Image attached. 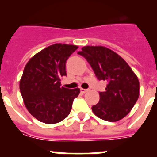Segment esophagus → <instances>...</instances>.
Wrapping results in <instances>:
<instances>
[{"instance_id": "1", "label": "esophagus", "mask_w": 157, "mask_h": 157, "mask_svg": "<svg viewBox=\"0 0 157 157\" xmlns=\"http://www.w3.org/2000/svg\"><path fill=\"white\" fill-rule=\"evenodd\" d=\"M80 90H81L82 93H83V94H85V93L88 92L89 90H88V89H82V88H81V89H80Z\"/></svg>"}]
</instances>
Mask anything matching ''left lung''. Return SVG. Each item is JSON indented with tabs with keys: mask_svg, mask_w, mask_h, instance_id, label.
<instances>
[{
	"mask_svg": "<svg viewBox=\"0 0 157 157\" xmlns=\"http://www.w3.org/2000/svg\"><path fill=\"white\" fill-rule=\"evenodd\" d=\"M85 57L98 80L107 82L92 110L100 119L116 122L125 117L138 101L139 81L127 62L103 46H85L78 52Z\"/></svg>",
	"mask_w": 157,
	"mask_h": 157,
	"instance_id": "8db88e82",
	"label": "left lung"
}]
</instances>
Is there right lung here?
I'll return each mask as SVG.
<instances>
[{
	"instance_id": "obj_1",
	"label": "right lung",
	"mask_w": 157,
	"mask_h": 157,
	"mask_svg": "<svg viewBox=\"0 0 157 157\" xmlns=\"http://www.w3.org/2000/svg\"><path fill=\"white\" fill-rule=\"evenodd\" d=\"M77 48L54 44L34 55L25 66L19 89L27 110L37 120L53 124L70 114L80 90L62 87L60 78L67 75L66 62Z\"/></svg>"
}]
</instances>
